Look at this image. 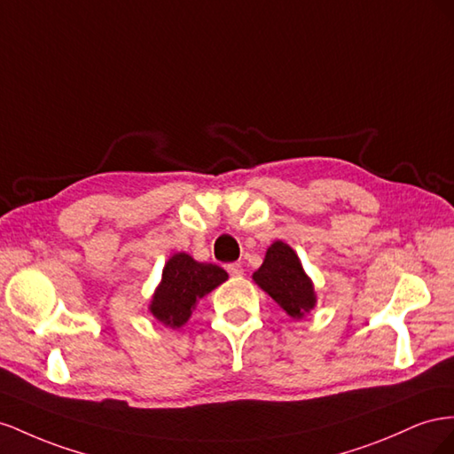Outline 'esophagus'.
Here are the masks:
<instances>
[{
  "instance_id": "1",
  "label": "esophagus",
  "mask_w": 454,
  "mask_h": 454,
  "mask_svg": "<svg viewBox=\"0 0 454 454\" xmlns=\"http://www.w3.org/2000/svg\"><path fill=\"white\" fill-rule=\"evenodd\" d=\"M226 270H228V274H230L231 278H241V276H243V266H241L239 262H231V264H228V266H226Z\"/></svg>"
}]
</instances>
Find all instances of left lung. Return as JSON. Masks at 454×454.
<instances>
[{
    "label": "left lung",
    "instance_id": "8db88e82",
    "mask_svg": "<svg viewBox=\"0 0 454 454\" xmlns=\"http://www.w3.org/2000/svg\"><path fill=\"white\" fill-rule=\"evenodd\" d=\"M253 279L291 317H302L316 304L312 281L304 274L299 256L283 241H276L266 251L264 262Z\"/></svg>",
    "mask_w": 454,
    "mask_h": 454
}]
</instances>
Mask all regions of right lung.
<instances>
[{"instance_id":"right-lung-1","label":"right lung","mask_w":454,"mask_h":454,"mask_svg":"<svg viewBox=\"0 0 454 454\" xmlns=\"http://www.w3.org/2000/svg\"><path fill=\"white\" fill-rule=\"evenodd\" d=\"M226 279L228 274L220 266L198 262L186 253H176L163 268V278L152 299L150 312L163 325L183 327L201 296Z\"/></svg>"}]
</instances>
